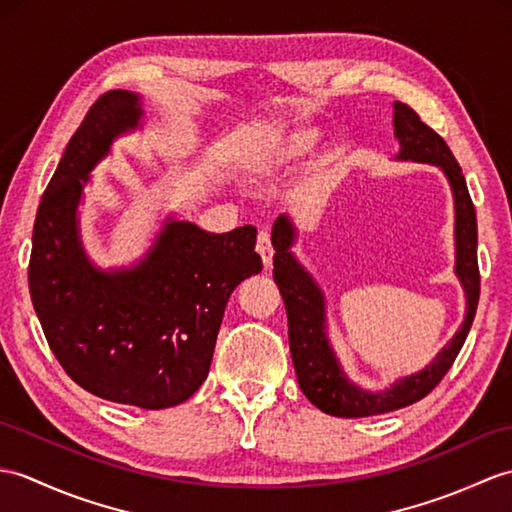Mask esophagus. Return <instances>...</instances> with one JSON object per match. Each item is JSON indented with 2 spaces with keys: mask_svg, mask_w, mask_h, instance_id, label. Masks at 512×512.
Wrapping results in <instances>:
<instances>
[{
  "mask_svg": "<svg viewBox=\"0 0 512 512\" xmlns=\"http://www.w3.org/2000/svg\"><path fill=\"white\" fill-rule=\"evenodd\" d=\"M257 253H259L261 261H264V266L270 268V264H272V253H275V251H272L268 231H259V233H257Z\"/></svg>",
  "mask_w": 512,
  "mask_h": 512,
  "instance_id": "1",
  "label": "esophagus"
}]
</instances>
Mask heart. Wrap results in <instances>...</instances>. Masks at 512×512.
<instances>
[{
  "label": "heart",
  "instance_id": "obj_1",
  "mask_svg": "<svg viewBox=\"0 0 512 512\" xmlns=\"http://www.w3.org/2000/svg\"><path fill=\"white\" fill-rule=\"evenodd\" d=\"M314 148V135L305 128L281 130L268 144L257 148L246 163V172L257 185L275 181Z\"/></svg>",
  "mask_w": 512,
  "mask_h": 512
}]
</instances>
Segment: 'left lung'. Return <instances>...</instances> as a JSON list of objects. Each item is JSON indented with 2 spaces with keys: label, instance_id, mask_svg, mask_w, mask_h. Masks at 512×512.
Here are the masks:
<instances>
[{
  "label": "left lung",
  "instance_id": "obj_1",
  "mask_svg": "<svg viewBox=\"0 0 512 512\" xmlns=\"http://www.w3.org/2000/svg\"><path fill=\"white\" fill-rule=\"evenodd\" d=\"M392 109H395L392 111V124H395V137L399 141V152L395 159L430 163L441 168V172L447 176L456 211L454 272L460 279L462 290H465L467 314L454 338L419 373L399 377L397 382L377 392L353 384L347 373H344L327 336L325 294L292 253V246L296 244L294 222L288 216H279L275 227H272V246H275V259H272L275 270H272V277H275V283L279 285L285 312H288V338L296 379H299L303 395L318 410L342 419L373 417V414L392 412L430 395L445 377L451 364H454L462 344H465L480 299L478 222H475V209L460 165L447 148L443 137L423 124L421 117L408 104L395 102Z\"/></svg>",
  "mask_w": 512,
  "mask_h": 512
}]
</instances>
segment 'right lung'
Returning a JSON list of instances; mask_svg holds the SVG:
<instances>
[{"label": "right lung", "mask_w": 512, "mask_h": 512, "mask_svg": "<svg viewBox=\"0 0 512 512\" xmlns=\"http://www.w3.org/2000/svg\"><path fill=\"white\" fill-rule=\"evenodd\" d=\"M141 117V95L124 89L91 106L41 198L28 283L47 344L78 386L161 410L205 382L229 296L264 264L251 224L216 235L174 216L137 264H93L80 237V200L115 139L144 128Z\"/></svg>", "instance_id": "1"}]
</instances>
